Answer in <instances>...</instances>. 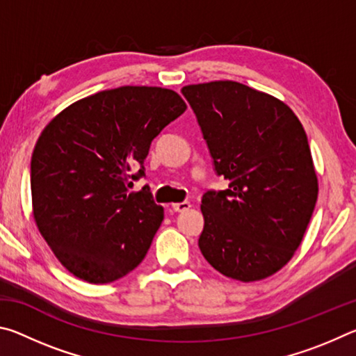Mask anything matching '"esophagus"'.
I'll return each instance as SVG.
<instances>
[{
    "label": "esophagus",
    "instance_id": "obj_1",
    "mask_svg": "<svg viewBox=\"0 0 356 356\" xmlns=\"http://www.w3.org/2000/svg\"><path fill=\"white\" fill-rule=\"evenodd\" d=\"M172 210L174 212H185V210H188L190 207H191V204L190 202H186V201H184V202H176V204H172Z\"/></svg>",
    "mask_w": 356,
    "mask_h": 356
}]
</instances>
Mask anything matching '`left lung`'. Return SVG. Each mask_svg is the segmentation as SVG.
<instances>
[{"instance_id": "obj_1", "label": "left lung", "mask_w": 356, "mask_h": 356, "mask_svg": "<svg viewBox=\"0 0 356 356\" xmlns=\"http://www.w3.org/2000/svg\"><path fill=\"white\" fill-rule=\"evenodd\" d=\"M226 190L202 196L197 240L227 278H268L291 261L317 201L308 136L284 102L237 81L182 88Z\"/></svg>"}]
</instances>
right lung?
I'll return each mask as SVG.
<instances>
[{
    "mask_svg": "<svg viewBox=\"0 0 356 356\" xmlns=\"http://www.w3.org/2000/svg\"><path fill=\"white\" fill-rule=\"evenodd\" d=\"M185 110L171 89L120 86L75 102L40 134L31 159L33 215L76 278L106 284L147 254L163 207L149 185L129 191L130 179L144 176L150 143Z\"/></svg>",
    "mask_w": 356,
    "mask_h": 356,
    "instance_id": "right-lung-1",
    "label": "right lung"
}]
</instances>
